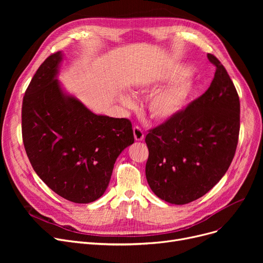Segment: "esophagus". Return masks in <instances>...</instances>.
I'll return each instance as SVG.
<instances>
[{
	"instance_id": "esophagus-1",
	"label": "esophagus",
	"mask_w": 263,
	"mask_h": 263,
	"mask_svg": "<svg viewBox=\"0 0 263 263\" xmlns=\"http://www.w3.org/2000/svg\"><path fill=\"white\" fill-rule=\"evenodd\" d=\"M133 134H134V139L136 141H143L144 140V132L140 127L135 126L133 128Z\"/></svg>"
}]
</instances>
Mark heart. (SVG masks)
I'll use <instances>...</instances> for the list:
<instances>
[{
    "mask_svg": "<svg viewBox=\"0 0 263 263\" xmlns=\"http://www.w3.org/2000/svg\"><path fill=\"white\" fill-rule=\"evenodd\" d=\"M190 74V69L186 67H177L174 70L165 74L164 80L167 82L177 81L167 88L156 92L147 103V108L150 117L163 121L167 120L179 114L187 104L190 98L194 92V81L185 78ZM185 79H183V78ZM179 81H178L177 80ZM149 87L144 88L143 91H150ZM120 103L128 108L134 106V100L127 93H119Z\"/></svg>",
    "mask_w": 263,
    "mask_h": 263,
    "instance_id": "b5f03b06",
    "label": "heart"
}]
</instances>
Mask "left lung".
<instances>
[{
  "mask_svg": "<svg viewBox=\"0 0 263 263\" xmlns=\"http://www.w3.org/2000/svg\"><path fill=\"white\" fill-rule=\"evenodd\" d=\"M206 57L216 67L210 87L145 139L148 184L174 204L208 193L229 168L239 141V95L225 67L214 55Z\"/></svg>",
  "mask_w": 263,
  "mask_h": 263,
  "instance_id": "1",
  "label": "left lung"
}]
</instances>
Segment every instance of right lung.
Segmentation results:
<instances>
[{
    "mask_svg": "<svg viewBox=\"0 0 263 263\" xmlns=\"http://www.w3.org/2000/svg\"><path fill=\"white\" fill-rule=\"evenodd\" d=\"M62 52L40 65L22 102V139L32 166L53 192L76 203L100 198L121 151L134 143L127 118L96 115L57 80Z\"/></svg>",
    "mask_w": 263,
    "mask_h": 263,
    "instance_id": "1",
    "label": "right lung"
}]
</instances>
